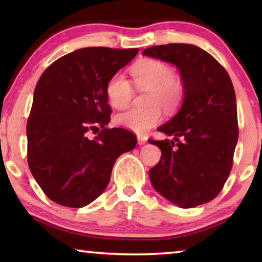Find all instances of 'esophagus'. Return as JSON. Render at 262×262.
<instances>
[{"mask_svg": "<svg viewBox=\"0 0 262 262\" xmlns=\"http://www.w3.org/2000/svg\"><path fill=\"white\" fill-rule=\"evenodd\" d=\"M137 143H139L140 145L145 144V143H147V137L139 135V136H137Z\"/></svg>", "mask_w": 262, "mask_h": 262, "instance_id": "obj_1", "label": "esophagus"}]
</instances>
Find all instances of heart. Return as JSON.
Returning a JSON list of instances; mask_svg holds the SVG:
<instances>
[{"instance_id": "heart-1", "label": "heart", "mask_w": 262, "mask_h": 262, "mask_svg": "<svg viewBox=\"0 0 262 262\" xmlns=\"http://www.w3.org/2000/svg\"><path fill=\"white\" fill-rule=\"evenodd\" d=\"M133 82L140 90H152L150 108L133 107L119 113L114 118L117 126L136 133H145L162 121V105L166 110L179 107L184 98V86L174 77L171 66L156 59H144L130 68ZM106 97L114 108H125L134 98V89L129 81L120 74H115L106 84Z\"/></svg>"}]
</instances>
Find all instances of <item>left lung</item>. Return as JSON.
Instances as JSON below:
<instances>
[{
    "instance_id": "8db88e82",
    "label": "left lung",
    "mask_w": 262,
    "mask_h": 262,
    "mask_svg": "<svg viewBox=\"0 0 262 262\" xmlns=\"http://www.w3.org/2000/svg\"><path fill=\"white\" fill-rule=\"evenodd\" d=\"M143 55L174 64L185 90L178 114L158 127L173 141L149 140L162 151L150 181L174 205L200 206L220 194L233 165L238 118L231 78L209 53L188 43L152 46Z\"/></svg>"
}]
</instances>
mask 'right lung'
I'll return each mask as SVG.
<instances>
[{"label": "right lung", "instance_id": "obj_1", "mask_svg": "<svg viewBox=\"0 0 262 262\" xmlns=\"http://www.w3.org/2000/svg\"><path fill=\"white\" fill-rule=\"evenodd\" d=\"M137 53L81 48L53 62L39 78L26 125L28 164L55 203L81 208L96 200L117 158L135 148L130 130L106 127L112 108L105 89Z\"/></svg>", "mask_w": 262, "mask_h": 262}]
</instances>
